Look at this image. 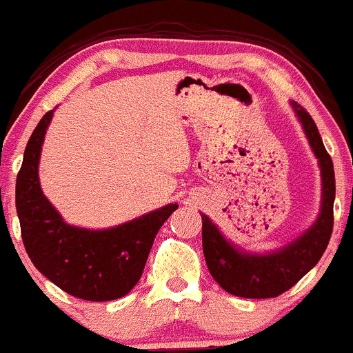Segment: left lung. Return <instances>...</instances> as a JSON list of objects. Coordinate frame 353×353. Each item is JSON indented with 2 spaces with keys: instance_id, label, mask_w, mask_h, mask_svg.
Segmentation results:
<instances>
[{
  "instance_id": "obj_1",
  "label": "left lung",
  "mask_w": 353,
  "mask_h": 353,
  "mask_svg": "<svg viewBox=\"0 0 353 353\" xmlns=\"http://www.w3.org/2000/svg\"><path fill=\"white\" fill-rule=\"evenodd\" d=\"M308 144L319 159L321 204L315 223L292 243L271 253H251L228 241L206 214L203 218V251L209 273L228 293L241 298H274L296 285L327 250L334 230L335 172L312 115L292 102Z\"/></svg>"
}]
</instances>
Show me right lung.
I'll return each instance as SVG.
<instances>
[{
	"instance_id": "add662e5",
	"label": "right lung",
	"mask_w": 353,
	"mask_h": 353,
	"mask_svg": "<svg viewBox=\"0 0 353 353\" xmlns=\"http://www.w3.org/2000/svg\"><path fill=\"white\" fill-rule=\"evenodd\" d=\"M53 110L38 122L17 177V212L26 253L37 270L68 295L88 301L125 296L141 280L154 238L177 204L108 230L67 224L38 179L41 145Z\"/></svg>"
}]
</instances>
